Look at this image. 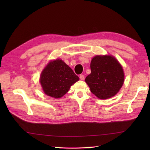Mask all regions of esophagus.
<instances>
[{"instance_id":"obj_1","label":"esophagus","mask_w":150,"mask_h":150,"mask_svg":"<svg viewBox=\"0 0 150 150\" xmlns=\"http://www.w3.org/2000/svg\"><path fill=\"white\" fill-rule=\"evenodd\" d=\"M80 77V79H81V81H83L84 79V75H81L80 77Z\"/></svg>"}]
</instances>
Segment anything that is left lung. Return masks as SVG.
<instances>
[{
    "instance_id": "1",
    "label": "left lung",
    "mask_w": 150,
    "mask_h": 150,
    "mask_svg": "<svg viewBox=\"0 0 150 150\" xmlns=\"http://www.w3.org/2000/svg\"><path fill=\"white\" fill-rule=\"evenodd\" d=\"M91 73L85 79L91 92L100 99L115 96L122 88L124 73L122 66L111 55H97L92 59Z\"/></svg>"
}]
</instances>
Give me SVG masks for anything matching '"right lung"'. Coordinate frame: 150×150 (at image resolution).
Wrapping results in <instances>:
<instances>
[{
	"label": "right lung",
	"instance_id": "add662e5",
	"mask_svg": "<svg viewBox=\"0 0 150 150\" xmlns=\"http://www.w3.org/2000/svg\"><path fill=\"white\" fill-rule=\"evenodd\" d=\"M79 80L71 68L60 59L50 61L40 76V82L44 93L59 98L64 95L71 86Z\"/></svg>",
	"mask_w": 150,
	"mask_h": 150
}]
</instances>
